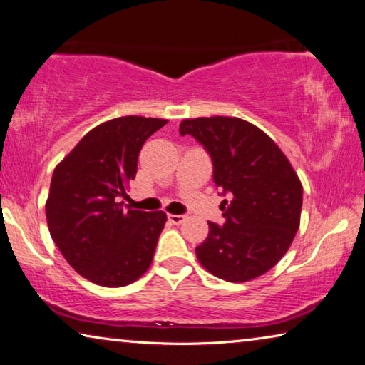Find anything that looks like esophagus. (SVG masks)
Returning a JSON list of instances; mask_svg holds the SVG:
<instances>
[{
  "label": "esophagus",
  "instance_id": "obj_1",
  "mask_svg": "<svg viewBox=\"0 0 365 365\" xmlns=\"http://www.w3.org/2000/svg\"><path fill=\"white\" fill-rule=\"evenodd\" d=\"M185 220H187L185 215H168V221L173 222V225H182Z\"/></svg>",
  "mask_w": 365,
  "mask_h": 365
}]
</instances>
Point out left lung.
<instances>
[{"mask_svg":"<svg viewBox=\"0 0 365 365\" xmlns=\"http://www.w3.org/2000/svg\"><path fill=\"white\" fill-rule=\"evenodd\" d=\"M213 162L225 225L195 249L203 267L226 282L252 280L284 257L300 226L303 188L284 152L267 134L239 118L185 119Z\"/></svg>","mask_w":365,"mask_h":365,"instance_id":"1","label":"left lung"}]
</instances>
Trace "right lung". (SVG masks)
Instances as JSON below:
<instances>
[{"instance_id":"1","label":"right lung","mask_w":365,"mask_h":365,"mask_svg":"<svg viewBox=\"0 0 365 365\" xmlns=\"http://www.w3.org/2000/svg\"><path fill=\"white\" fill-rule=\"evenodd\" d=\"M165 119L124 116L91 129L56 167L46 203L48 231L67 262L101 287L133 284L149 269L167 215L124 210L138 157Z\"/></svg>"}]
</instances>
